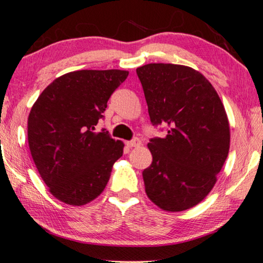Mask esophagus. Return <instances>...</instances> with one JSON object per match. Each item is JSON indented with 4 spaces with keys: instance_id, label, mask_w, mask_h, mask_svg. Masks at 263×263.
Instances as JSON below:
<instances>
[{
    "instance_id": "34e87169",
    "label": "esophagus",
    "mask_w": 263,
    "mask_h": 263,
    "mask_svg": "<svg viewBox=\"0 0 263 263\" xmlns=\"http://www.w3.org/2000/svg\"><path fill=\"white\" fill-rule=\"evenodd\" d=\"M127 146L128 147H139V146H141V141L139 139H134L132 141H128Z\"/></svg>"
}]
</instances>
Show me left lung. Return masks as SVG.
Masks as SVG:
<instances>
[{"label": "left lung", "instance_id": "1", "mask_svg": "<svg viewBox=\"0 0 263 263\" xmlns=\"http://www.w3.org/2000/svg\"><path fill=\"white\" fill-rule=\"evenodd\" d=\"M136 73L152 124L167 130L148 143L146 193L162 210H187L209 195L229 153L226 109L211 83L189 66L147 64Z\"/></svg>", "mask_w": 263, "mask_h": 263}]
</instances>
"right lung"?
Segmentation results:
<instances>
[{
    "label": "right lung",
    "mask_w": 263,
    "mask_h": 263,
    "mask_svg": "<svg viewBox=\"0 0 263 263\" xmlns=\"http://www.w3.org/2000/svg\"><path fill=\"white\" fill-rule=\"evenodd\" d=\"M128 71L81 70L53 81L30 109L28 144L41 178L57 199L90 203L103 192L123 142L95 132L110 96Z\"/></svg>",
    "instance_id": "add662e5"
}]
</instances>
